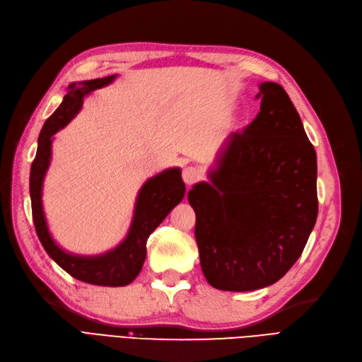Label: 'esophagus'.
<instances>
[{
    "mask_svg": "<svg viewBox=\"0 0 362 362\" xmlns=\"http://www.w3.org/2000/svg\"><path fill=\"white\" fill-rule=\"evenodd\" d=\"M199 178H201V172L199 169L193 168V165H187V168L182 169V180L187 185L194 184Z\"/></svg>",
    "mask_w": 362,
    "mask_h": 362,
    "instance_id": "34e87169",
    "label": "esophagus"
}]
</instances>
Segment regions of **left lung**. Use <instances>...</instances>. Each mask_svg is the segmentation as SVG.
<instances>
[{"mask_svg": "<svg viewBox=\"0 0 362 362\" xmlns=\"http://www.w3.org/2000/svg\"><path fill=\"white\" fill-rule=\"evenodd\" d=\"M260 112L233 132L209 182L194 184L201 268L213 288L247 292L280 280L305 250L318 214L317 153L289 95L259 85Z\"/></svg>", "mask_w": 362, "mask_h": 362, "instance_id": "left-lung-1", "label": "left lung"}]
</instances>
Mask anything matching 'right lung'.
I'll return each instance as SVG.
<instances>
[{
    "instance_id": "right-lung-1",
    "label": "right lung",
    "mask_w": 362,
    "mask_h": 362,
    "mask_svg": "<svg viewBox=\"0 0 362 362\" xmlns=\"http://www.w3.org/2000/svg\"><path fill=\"white\" fill-rule=\"evenodd\" d=\"M117 74L103 79L68 85L62 103L42 126L37 139L36 157L30 170V199L33 222L44 250L57 265L74 279L97 286H126L140 274L146 259V242L151 233L178 205L185 193L180 168H170L146 181L136 194L134 216L128 234L115 248L99 256H79L62 250L52 238L42 207V185L52 163L53 135L70 123L82 110L83 97L115 81Z\"/></svg>"
}]
</instances>
